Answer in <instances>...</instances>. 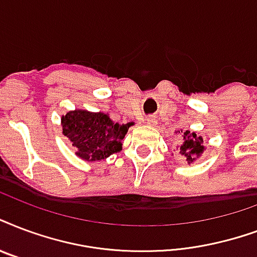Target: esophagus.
Returning a JSON list of instances; mask_svg holds the SVG:
<instances>
[{"label":"esophagus","mask_w":257,"mask_h":257,"mask_svg":"<svg viewBox=\"0 0 257 257\" xmlns=\"http://www.w3.org/2000/svg\"><path fill=\"white\" fill-rule=\"evenodd\" d=\"M147 124H148V125H155V124H156V120H155L154 115H150V117L147 118Z\"/></svg>","instance_id":"34e87169"}]
</instances>
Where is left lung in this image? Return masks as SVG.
<instances>
[{
  "instance_id": "1",
  "label": "left lung",
  "mask_w": 257,
  "mask_h": 257,
  "mask_svg": "<svg viewBox=\"0 0 257 257\" xmlns=\"http://www.w3.org/2000/svg\"><path fill=\"white\" fill-rule=\"evenodd\" d=\"M183 146H181V154L185 155L187 163H191L202 154L203 151V139L197 136V133H183Z\"/></svg>"
}]
</instances>
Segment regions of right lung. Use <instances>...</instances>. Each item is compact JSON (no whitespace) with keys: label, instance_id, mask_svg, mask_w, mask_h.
Wrapping results in <instances>:
<instances>
[{"label":"right lung","instance_id":"add662e5","mask_svg":"<svg viewBox=\"0 0 257 257\" xmlns=\"http://www.w3.org/2000/svg\"><path fill=\"white\" fill-rule=\"evenodd\" d=\"M63 135L76 147V155L82 159L94 162L121 151V142L128 132V124H117L103 113L87 110L70 111L62 117Z\"/></svg>","mask_w":257,"mask_h":257}]
</instances>
